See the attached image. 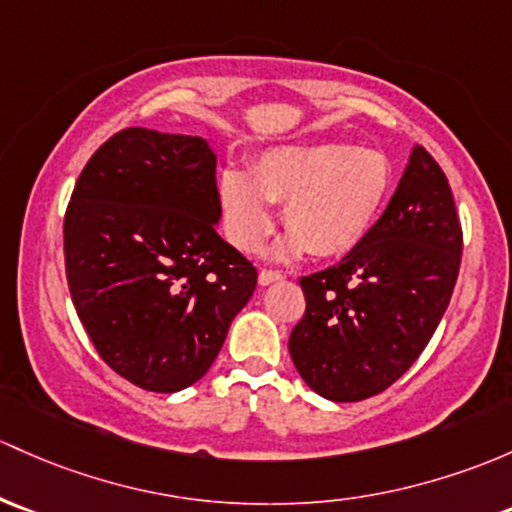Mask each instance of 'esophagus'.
Returning a JSON list of instances; mask_svg holds the SVG:
<instances>
[{"instance_id": "1", "label": "esophagus", "mask_w": 512, "mask_h": 512, "mask_svg": "<svg viewBox=\"0 0 512 512\" xmlns=\"http://www.w3.org/2000/svg\"><path fill=\"white\" fill-rule=\"evenodd\" d=\"M282 279V274L279 272H272V270H260V277H257V282H260V287H267V284H274Z\"/></svg>"}]
</instances>
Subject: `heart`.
Returning a JSON list of instances; mask_svg holds the SVG:
<instances>
[{
  "mask_svg": "<svg viewBox=\"0 0 512 512\" xmlns=\"http://www.w3.org/2000/svg\"><path fill=\"white\" fill-rule=\"evenodd\" d=\"M392 188V166L378 149L346 144H287L267 149L250 171L225 169L218 179L225 233L252 252L274 225L270 203H282L289 233L272 247L277 260L351 252L373 230Z\"/></svg>",
  "mask_w": 512,
  "mask_h": 512,
  "instance_id": "b5f03b06",
  "label": "heart"
}]
</instances>
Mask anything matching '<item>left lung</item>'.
Returning a JSON list of instances; mask_svg holds the SVG:
<instances>
[{
  "label": "left lung",
  "mask_w": 512,
  "mask_h": 512,
  "mask_svg": "<svg viewBox=\"0 0 512 512\" xmlns=\"http://www.w3.org/2000/svg\"><path fill=\"white\" fill-rule=\"evenodd\" d=\"M461 225L449 181L414 144L397 191L338 265L301 277L306 311L289 336L301 380L331 402H358L419 358L449 306Z\"/></svg>",
  "instance_id": "1"
}]
</instances>
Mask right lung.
<instances>
[{
	"instance_id": "right-lung-1",
	"label": "right lung",
	"mask_w": 512,
	"mask_h": 512,
	"mask_svg": "<svg viewBox=\"0 0 512 512\" xmlns=\"http://www.w3.org/2000/svg\"><path fill=\"white\" fill-rule=\"evenodd\" d=\"M213 147L129 127L85 164L63 223L71 297L107 365L179 392L208 373L257 270L218 235Z\"/></svg>"
}]
</instances>
